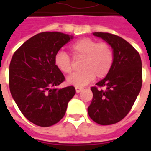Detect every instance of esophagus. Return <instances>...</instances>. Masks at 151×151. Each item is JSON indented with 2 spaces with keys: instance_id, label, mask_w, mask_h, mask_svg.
<instances>
[{
  "instance_id": "1",
  "label": "esophagus",
  "mask_w": 151,
  "mask_h": 151,
  "mask_svg": "<svg viewBox=\"0 0 151 151\" xmlns=\"http://www.w3.org/2000/svg\"><path fill=\"white\" fill-rule=\"evenodd\" d=\"M75 89H76V92H77V93H79V92H81L82 90H83L82 87H78V86L75 87Z\"/></svg>"
}]
</instances>
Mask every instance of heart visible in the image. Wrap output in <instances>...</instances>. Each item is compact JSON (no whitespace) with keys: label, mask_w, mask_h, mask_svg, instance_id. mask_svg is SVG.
<instances>
[{"label":"heart","mask_w":151,"mask_h":151,"mask_svg":"<svg viewBox=\"0 0 151 151\" xmlns=\"http://www.w3.org/2000/svg\"><path fill=\"white\" fill-rule=\"evenodd\" d=\"M70 51L75 59H82V70L69 76L67 79L69 85L84 86L95 77L105 78L112 69L115 56L112 47L108 42L82 38L70 45ZM54 63L57 69L65 74H69L73 69L72 58L64 51H58L55 54Z\"/></svg>","instance_id":"heart-1"}]
</instances>
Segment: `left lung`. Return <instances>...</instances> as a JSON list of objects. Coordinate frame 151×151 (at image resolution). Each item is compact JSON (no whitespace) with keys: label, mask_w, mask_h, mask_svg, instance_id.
Masks as SVG:
<instances>
[{"label":"left lung","mask_w":151,"mask_h":151,"mask_svg":"<svg viewBox=\"0 0 151 151\" xmlns=\"http://www.w3.org/2000/svg\"><path fill=\"white\" fill-rule=\"evenodd\" d=\"M93 34L111 44L115 59L110 73L91 88L93 99L88 114L99 124H113L128 115L141 91L142 60L138 52L123 38L107 32Z\"/></svg>","instance_id":"1"}]
</instances>
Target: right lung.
<instances>
[{
    "label": "right lung",
    "mask_w": 151,
    "mask_h": 151,
    "mask_svg": "<svg viewBox=\"0 0 151 151\" xmlns=\"http://www.w3.org/2000/svg\"><path fill=\"white\" fill-rule=\"evenodd\" d=\"M72 38L57 31L41 32L27 40L12 56L9 71L12 97L23 116L38 126L59 122L75 95L73 86L55 88L65 78L55 65L54 56Z\"/></svg>",
    "instance_id": "obj_1"
}]
</instances>
